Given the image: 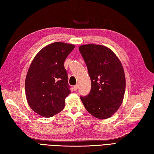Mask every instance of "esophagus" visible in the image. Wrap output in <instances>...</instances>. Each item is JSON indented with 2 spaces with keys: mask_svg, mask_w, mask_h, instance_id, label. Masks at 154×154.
<instances>
[{
  "mask_svg": "<svg viewBox=\"0 0 154 154\" xmlns=\"http://www.w3.org/2000/svg\"><path fill=\"white\" fill-rule=\"evenodd\" d=\"M78 85H75V86H74V91H76L77 90H78Z\"/></svg>",
  "mask_w": 154,
  "mask_h": 154,
  "instance_id": "esophagus-1",
  "label": "esophagus"
}]
</instances>
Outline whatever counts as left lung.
Listing matches in <instances>:
<instances>
[{
  "instance_id": "left-lung-1",
  "label": "left lung",
  "mask_w": 154,
  "mask_h": 154,
  "mask_svg": "<svg viewBox=\"0 0 154 154\" xmlns=\"http://www.w3.org/2000/svg\"><path fill=\"white\" fill-rule=\"evenodd\" d=\"M91 79L88 95L81 96L84 107L100 120L110 118L123 102L125 78L122 64L111 49L88 44L79 47Z\"/></svg>"
}]
</instances>
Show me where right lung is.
<instances>
[{
  "mask_svg": "<svg viewBox=\"0 0 154 154\" xmlns=\"http://www.w3.org/2000/svg\"><path fill=\"white\" fill-rule=\"evenodd\" d=\"M75 46L56 42L44 47L34 58L25 80V93L31 109L52 117L64 109L70 94L64 62Z\"/></svg>",
  "mask_w": 154,
  "mask_h": 154,
  "instance_id": "obj_1",
  "label": "right lung"
}]
</instances>
